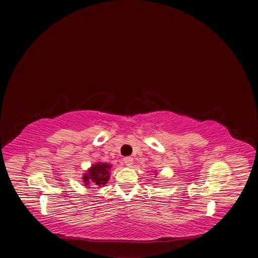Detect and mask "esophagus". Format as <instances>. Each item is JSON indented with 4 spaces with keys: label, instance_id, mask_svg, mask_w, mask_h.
<instances>
[{
    "label": "esophagus",
    "instance_id": "1",
    "mask_svg": "<svg viewBox=\"0 0 258 258\" xmlns=\"http://www.w3.org/2000/svg\"><path fill=\"white\" fill-rule=\"evenodd\" d=\"M123 163H124V166H127V167H132V165H134V158H131V157H126L123 159Z\"/></svg>",
    "mask_w": 258,
    "mask_h": 258
}]
</instances>
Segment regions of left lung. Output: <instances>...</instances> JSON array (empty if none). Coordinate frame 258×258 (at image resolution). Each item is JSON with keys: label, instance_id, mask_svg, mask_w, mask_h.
I'll return each instance as SVG.
<instances>
[{"label": "left lung", "instance_id": "obj_1", "mask_svg": "<svg viewBox=\"0 0 258 258\" xmlns=\"http://www.w3.org/2000/svg\"><path fill=\"white\" fill-rule=\"evenodd\" d=\"M154 173H155V176L157 175V171H154Z\"/></svg>", "mask_w": 258, "mask_h": 258}]
</instances>
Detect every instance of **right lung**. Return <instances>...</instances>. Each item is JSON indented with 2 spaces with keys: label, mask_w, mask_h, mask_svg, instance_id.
Instances as JSON below:
<instances>
[{
  "label": "right lung",
  "mask_w": 258,
  "mask_h": 258,
  "mask_svg": "<svg viewBox=\"0 0 258 258\" xmlns=\"http://www.w3.org/2000/svg\"><path fill=\"white\" fill-rule=\"evenodd\" d=\"M112 165L107 162L98 161L91 165L83 175L84 186L87 188H93L96 186H105L111 176Z\"/></svg>",
  "instance_id": "add662e5"
}]
</instances>
